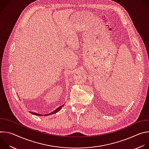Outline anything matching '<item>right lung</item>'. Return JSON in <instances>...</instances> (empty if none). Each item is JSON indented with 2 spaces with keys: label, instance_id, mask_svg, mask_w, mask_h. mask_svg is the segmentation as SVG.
Segmentation results:
<instances>
[{
  "label": "right lung",
  "instance_id": "1",
  "mask_svg": "<svg viewBox=\"0 0 149 149\" xmlns=\"http://www.w3.org/2000/svg\"><path fill=\"white\" fill-rule=\"evenodd\" d=\"M63 105H61V106H59V107H58L56 109H55L54 111H52V112H51V113H50L47 114H44V115L39 114H38V113H33V112H31V111H30L29 113H31V114H34V115H36V116H49V115H51V114H55V113L58 112L59 111H60L61 109V108H62V107H63Z\"/></svg>",
  "mask_w": 149,
  "mask_h": 149
}]
</instances>
